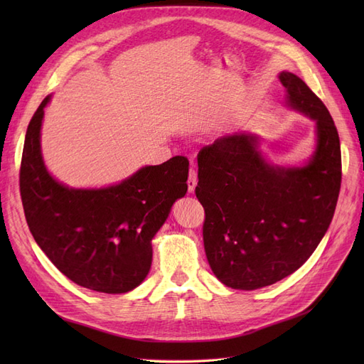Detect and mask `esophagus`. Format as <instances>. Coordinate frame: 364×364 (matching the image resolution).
Returning a JSON list of instances; mask_svg holds the SVG:
<instances>
[{
    "instance_id": "obj_1",
    "label": "esophagus",
    "mask_w": 364,
    "mask_h": 364,
    "mask_svg": "<svg viewBox=\"0 0 364 364\" xmlns=\"http://www.w3.org/2000/svg\"><path fill=\"white\" fill-rule=\"evenodd\" d=\"M197 185V171L194 168H190V173H188V191L193 193L194 188Z\"/></svg>"
}]
</instances>
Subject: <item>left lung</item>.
<instances>
[{"label":"left lung","mask_w":364,"mask_h":364,"mask_svg":"<svg viewBox=\"0 0 364 364\" xmlns=\"http://www.w3.org/2000/svg\"><path fill=\"white\" fill-rule=\"evenodd\" d=\"M287 105L316 121L317 147L302 168L267 164L253 135L222 136L197 155L196 197L205 209L203 245L215 277L255 290L289 277L311 257L331 223L341 183L337 127L299 77L284 71Z\"/></svg>","instance_id":"1"}]
</instances>
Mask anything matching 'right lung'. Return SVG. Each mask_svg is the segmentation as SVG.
<instances>
[{
  "instance_id": "right-lung-1",
  "label": "right lung",
  "mask_w": 364,
  "mask_h": 364,
  "mask_svg": "<svg viewBox=\"0 0 364 364\" xmlns=\"http://www.w3.org/2000/svg\"><path fill=\"white\" fill-rule=\"evenodd\" d=\"M43 98L27 127L19 191L30 232L65 277L94 291L119 294L144 281L151 238L185 196L188 159L142 167L100 190H74L51 178L41 155Z\"/></svg>"
}]
</instances>
